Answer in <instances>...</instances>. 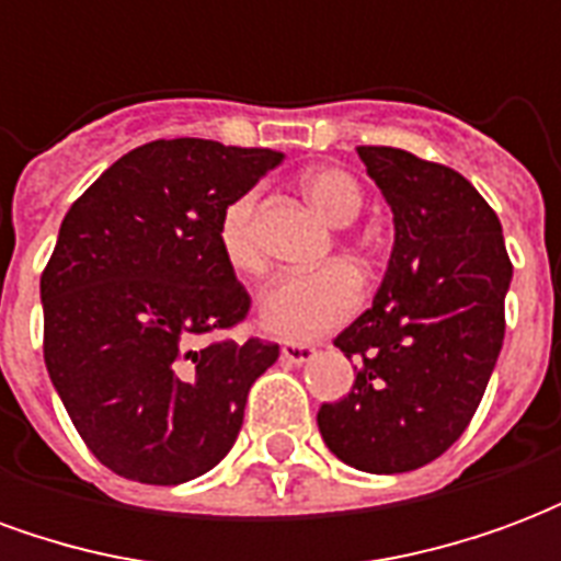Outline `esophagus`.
Here are the masks:
<instances>
[{
    "label": "esophagus",
    "instance_id": "obj_1",
    "mask_svg": "<svg viewBox=\"0 0 561 561\" xmlns=\"http://www.w3.org/2000/svg\"><path fill=\"white\" fill-rule=\"evenodd\" d=\"M279 357H282V364L304 366L316 357V348H312V345H294V342H285V345L279 348Z\"/></svg>",
    "mask_w": 561,
    "mask_h": 561
}]
</instances>
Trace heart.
Returning <instances> with one entry per match:
<instances>
[{"label": "heart", "mask_w": 561, "mask_h": 561, "mask_svg": "<svg viewBox=\"0 0 561 561\" xmlns=\"http://www.w3.org/2000/svg\"><path fill=\"white\" fill-rule=\"evenodd\" d=\"M304 195L330 225H352L364 209V188L342 168H312L304 173ZM255 192L233 197L221 209L219 249L228 267L255 276L264 257L252 237ZM364 300L360 276L348 264H328L312 273H291L270 285L257 300V324L276 340L309 342L342 328Z\"/></svg>", "instance_id": "heart-1"}]
</instances>
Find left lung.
Here are the masks:
<instances>
[{
	"label": "left lung",
	"instance_id": "obj_1",
	"mask_svg": "<svg viewBox=\"0 0 561 561\" xmlns=\"http://www.w3.org/2000/svg\"><path fill=\"white\" fill-rule=\"evenodd\" d=\"M357 156L393 213V249L373 306L336 336L357 378L318 409V430L345 466L400 474L466 433L502 352L514 267L462 173L393 147Z\"/></svg>",
	"mask_w": 561,
	"mask_h": 561
}]
</instances>
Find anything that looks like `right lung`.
Returning <instances> with one entry per match:
<instances>
[{
	"label": "right lung",
	"mask_w": 561,
	"mask_h": 561,
	"mask_svg": "<svg viewBox=\"0 0 561 561\" xmlns=\"http://www.w3.org/2000/svg\"><path fill=\"white\" fill-rule=\"evenodd\" d=\"M282 152L152 140L62 219L42 273L44 364L80 438L128 481L173 486L219 466L279 345L201 336L249 312L219 249L221 209Z\"/></svg>",
	"instance_id": "add662e5"
}]
</instances>
